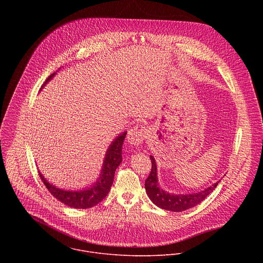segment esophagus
Returning <instances> with one entry per match:
<instances>
[{"label": "esophagus", "mask_w": 263, "mask_h": 263, "mask_svg": "<svg viewBox=\"0 0 263 263\" xmlns=\"http://www.w3.org/2000/svg\"><path fill=\"white\" fill-rule=\"evenodd\" d=\"M147 135V128L143 125L134 126L128 133V140L134 145H138Z\"/></svg>", "instance_id": "esophagus-1"}]
</instances>
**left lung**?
<instances>
[{"instance_id":"1","label":"left lung","mask_w":263,"mask_h":263,"mask_svg":"<svg viewBox=\"0 0 263 263\" xmlns=\"http://www.w3.org/2000/svg\"><path fill=\"white\" fill-rule=\"evenodd\" d=\"M149 159H151V162H152V168H151V173H149L144 183L145 192L148 198L151 199V201L156 206L164 210L179 212V211H184L186 209L195 207L198 204H200L202 201H204L207 198V196H209L213 192V190L218 184V182H216L212 186L208 187V189L202 192H199L197 194H194V193L189 195L170 194L163 191L159 186L158 178H157V166H156L154 157L149 156Z\"/></svg>"}]
</instances>
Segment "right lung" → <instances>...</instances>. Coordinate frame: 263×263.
<instances>
[{"instance_id": "add662e5", "label": "right lung", "mask_w": 263, "mask_h": 263, "mask_svg": "<svg viewBox=\"0 0 263 263\" xmlns=\"http://www.w3.org/2000/svg\"><path fill=\"white\" fill-rule=\"evenodd\" d=\"M54 74H55V72L52 73L51 76L46 80L45 84L47 82H49L54 77ZM126 134H127V132H123L120 136H118L114 141L111 142V144L109 145V147L107 149L106 155H105V159H104V163H103V167H102L100 177L97 180V182L93 185H91L89 189L81 190V191L60 190L55 185L49 183L40 172L39 175H40L42 181L44 182V184L46 185L48 191L57 200H59L66 206H69L72 208L86 209V208H91V207L98 205L108 195V193L110 191V187H111L112 183H114L116 171L123 160L122 148H123V143H124Z\"/></svg>"}]
</instances>
